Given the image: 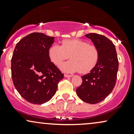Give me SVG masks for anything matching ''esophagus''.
Instances as JSON below:
<instances>
[{"instance_id": "34e87169", "label": "esophagus", "mask_w": 134, "mask_h": 134, "mask_svg": "<svg viewBox=\"0 0 134 134\" xmlns=\"http://www.w3.org/2000/svg\"><path fill=\"white\" fill-rule=\"evenodd\" d=\"M64 76H65V77H72V75H69V74H64Z\"/></svg>"}]
</instances>
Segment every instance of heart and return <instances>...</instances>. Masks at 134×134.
<instances>
[{"mask_svg": "<svg viewBox=\"0 0 134 134\" xmlns=\"http://www.w3.org/2000/svg\"><path fill=\"white\" fill-rule=\"evenodd\" d=\"M48 57L55 65H59L70 57V60L60 65L63 71L72 73L79 71L86 74L94 68L99 58V52L94 44L82 40H64L62 45L53 44L48 50Z\"/></svg>", "mask_w": 134, "mask_h": 134, "instance_id": "b5f03b06", "label": "heart"}]
</instances>
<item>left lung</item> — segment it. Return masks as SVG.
I'll return each mask as SVG.
<instances>
[{"instance_id":"left-lung-1","label":"left lung","mask_w":134,"mask_h":134,"mask_svg":"<svg viewBox=\"0 0 134 134\" xmlns=\"http://www.w3.org/2000/svg\"><path fill=\"white\" fill-rule=\"evenodd\" d=\"M99 52L98 64L87 74L82 76V84L76 90L77 96L84 102L96 104L111 93L116 84L118 60L116 48L111 40L96 33L86 35Z\"/></svg>"}]
</instances>
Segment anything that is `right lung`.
I'll list each match as a JSON object with an SVG mask.
<instances>
[{
    "mask_svg": "<svg viewBox=\"0 0 134 134\" xmlns=\"http://www.w3.org/2000/svg\"><path fill=\"white\" fill-rule=\"evenodd\" d=\"M54 37L41 33L27 35L17 43L11 59L14 85L31 103L47 102L57 90L64 74L50 62L48 50Z\"/></svg>",
    "mask_w": 134,
    "mask_h": 134,
    "instance_id": "right-lung-1",
    "label": "right lung"
}]
</instances>
